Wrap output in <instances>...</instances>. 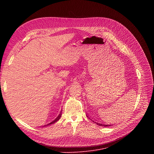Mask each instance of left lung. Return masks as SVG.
<instances>
[{
  "label": "left lung",
  "instance_id": "1",
  "mask_svg": "<svg viewBox=\"0 0 154 154\" xmlns=\"http://www.w3.org/2000/svg\"><path fill=\"white\" fill-rule=\"evenodd\" d=\"M94 122V121H93ZM96 124H97L98 125H99V126H103V127H108V126H111L112 125H107V124H102V123H98V122H95Z\"/></svg>",
  "mask_w": 154,
  "mask_h": 154
}]
</instances>
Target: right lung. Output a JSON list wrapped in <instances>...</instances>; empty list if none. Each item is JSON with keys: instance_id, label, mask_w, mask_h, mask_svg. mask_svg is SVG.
<instances>
[{"instance_id": "add662e5", "label": "right lung", "mask_w": 154, "mask_h": 154, "mask_svg": "<svg viewBox=\"0 0 154 154\" xmlns=\"http://www.w3.org/2000/svg\"><path fill=\"white\" fill-rule=\"evenodd\" d=\"M61 112H60V113L59 114V115L57 116V118H56L55 119V120H54L52 122H51V123H49V124H47V125H45V126H48V125H51V124H54L55 122H56L57 121H58L60 119V117H61ZM44 127V126H43Z\"/></svg>"}]
</instances>
